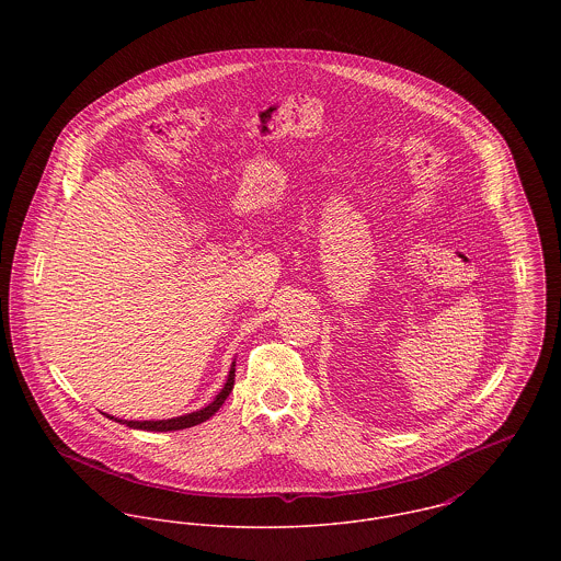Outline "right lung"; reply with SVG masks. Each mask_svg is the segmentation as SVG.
Listing matches in <instances>:
<instances>
[{
    "instance_id": "add662e5",
    "label": "right lung",
    "mask_w": 561,
    "mask_h": 561,
    "mask_svg": "<svg viewBox=\"0 0 561 561\" xmlns=\"http://www.w3.org/2000/svg\"><path fill=\"white\" fill-rule=\"evenodd\" d=\"M233 385H236V358L231 363V369H229V376H227V382L225 387L220 389V393L214 398L211 403H207L205 408L201 410H194V412H187V414H181V416H172V419H160V421H127V419H118V416H112V414H105L127 427H134V430H147V432H174V430H185V427H192V425H198L203 421H207L209 416H214L220 405L225 403V400L229 398V393L233 391Z\"/></svg>"
}]
</instances>
